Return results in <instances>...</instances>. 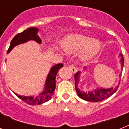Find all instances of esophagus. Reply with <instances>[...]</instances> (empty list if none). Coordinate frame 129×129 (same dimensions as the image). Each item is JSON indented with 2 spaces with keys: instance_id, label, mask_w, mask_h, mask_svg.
I'll use <instances>...</instances> for the list:
<instances>
[{
  "instance_id": "esophagus-1",
  "label": "esophagus",
  "mask_w": 129,
  "mask_h": 129,
  "mask_svg": "<svg viewBox=\"0 0 129 129\" xmlns=\"http://www.w3.org/2000/svg\"><path fill=\"white\" fill-rule=\"evenodd\" d=\"M69 68L70 69V70L72 71L73 73H76L77 71H78L74 65H70V66H69Z\"/></svg>"
}]
</instances>
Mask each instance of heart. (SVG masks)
<instances>
[{"label":"heart","mask_w":129,"mask_h":129,"mask_svg":"<svg viewBox=\"0 0 129 129\" xmlns=\"http://www.w3.org/2000/svg\"><path fill=\"white\" fill-rule=\"evenodd\" d=\"M62 47L70 53L80 52L81 60L87 61L94 58L101 48L100 41L82 34H70L65 37Z\"/></svg>","instance_id":"heart-1"}]
</instances>
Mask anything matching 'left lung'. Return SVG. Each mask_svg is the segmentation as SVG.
Masks as SVG:
<instances>
[{
  "mask_svg": "<svg viewBox=\"0 0 129 129\" xmlns=\"http://www.w3.org/2000/svg\"><path fill=\"white\" fill-rule=\"evenodd\" d=\"M120 56L121 57V59H120V63H121V70L123 69L124 66V58H123V55L122 53H120ZM84 70H86V67L85 66ZM80 72H78L74 75L75 78V86H76V90L78 96L80 98L83 100H86V101H90V102H100L102 100H104L107 98H109L110 96H112V94H114V92H116L118 88V85L116 86L115 88H96L93 90L91 91H88V92H84V91H82L78 88V84L79 82L80 81ZM120 84V81L119 83Z\"/></svg>",
  "mask_w": 129,
  "mask_h": 129,
  "instance_id": "obj_1",
  "label": "left lung"
}]
</instances>
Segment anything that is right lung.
Returning <instances> with one entry per match:
<instances>
[{
	"label": "right lung",
	"mask_w": 129,
	"mask_h": 129,
	"mask_svg": "<svg viewBox=\"0 0 129 129\" xmlns=\"http://www.w3.org/2000/svg\"><path fill=\"white\" fill-rule=\"evenodd\" d=\"M39 29L36 27H30L29 29L23 31L22 33H18L14 37L10 44L9 49L7 51V53H9L15 46L22 43H26L27 41H36L37 43L41 44V39L38 36ZM63 66L62 63H58L55 65L54 66L51 67L49 72L46 81L45 83L44 89L42 92L38 94V96H21L19 94L15 93L16 96H17L20 99L24 101L25 103L29 105H39L43 103H45L51 98L52 96L54 94V91L55 90V78L59 70Z\"/></svg>",
	"instance_id": "right-lung-1"
}]
</instances>
